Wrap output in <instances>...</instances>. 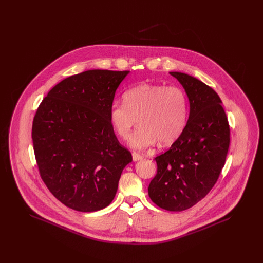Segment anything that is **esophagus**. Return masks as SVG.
<instances>
[{"mask_svg":"<svg viewBox=\"0 0 263 263\" xmlns=\"http://www.w3.org/2000/svg\"><path fill=\"white\" fill-rule=\"evenodd\" d=\"M132 159H133L134 162H137V161H140V160L143 159V156H142L141 154H139V153L133 152V153H132Z\"/></svg>","mask_w":263,"mask_h":263,"instance_id":"1","label":"esophagus"}]
</instances>
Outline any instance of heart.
I'll list each match as a JSON object with an SVG mask.
<instances>
[{
    "mask_svg": "<svg viewBox=\"0 0 263 263\" xmlns=\"http://www.w3.org/2000/svg\"><path fill=\"white\" fill-rule=\"evenodd\" d=\"M121 104L114 103L109 119L115 132L128 137L136 122L140 124L128 138L132 149L143 150L156 144L170 145L182 134L187 120V98L176 86L140 84L126 90Z\"/></svg>",
    "mask_w": 263,
    "mask_h": 263,
    "instance_id": "b5f03b06",
    "label": "heart"
}]
</instances>
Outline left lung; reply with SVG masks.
Masks as SVG:
<instances>
[{
  "label": "left lung",
  "instance_id": "8db88e82",
  "mask_svg": "<svg viewBox=\"0 0 263 263\" xmlns=\"http://www.w3.org/2000/svg\"><path fill=\"white\" fill-rule=\"evenodd\" d=\"M189 101L187 123L170 150L155 158L157 175L148 188L152 201L167 211H183L203 199L225 165L230 127L217 92L192 76L170 72Z\"/></svg>",
  "mask_w": 263,
  "mask_h": 263
}]
</instances>
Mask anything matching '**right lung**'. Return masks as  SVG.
I'll return each mask as SVG.
<instances>
[{"label":"right lung","instance_id":"right-lung-1","mask_svg":"<svg viewBox=\"0 0 263 263\" xmlns=\"http://www.w3.org/2000/svg\"><path fill=\"white\" fill-rule=\"evenodd\" d=\"M128 74L88 70L71 76L51 89L35 113L31 136L40 176L76 211L108 206L132 162L109 119L115 91Z\"/></svg>","mask_w":263,"mask_h":263}]
</instances>
